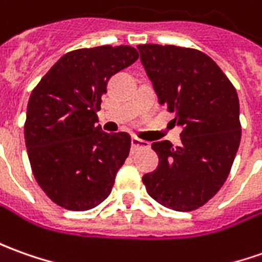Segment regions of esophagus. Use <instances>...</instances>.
<instances>
[{
  "label": "esophagus",
  "mask_w": 262,
  "mask_h": 262,
  "mask_svg": "<svg viewBox=\"0 0 262 262\" xmlns=\"http://www.w3.org/2000/svg\"><path fill=\"white\" fill-rule=\"evenodd\" d=\"M142 147H149V143L139 138H132V150H138Z\"/></svg>",
  "instance_id": "1"
}]
</instances>
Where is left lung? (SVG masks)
<instances>
[{
  "label": "left lung",
  "mask_w": 262,
  "mask_h": 262,
  "mask_svg": "<svg viewBox=\"0 0 262 262\" xmlns=\"http://www.w3.org/2000/svg\"><path fill=\"white\" fill-rule=\"evenodd\" d=\"M159 103L182 126V145L154 142L159 156L143 176L161 205L189 212L205 205L227 181L241 142L239 100L234 84L205 53L161 44L138 46Z\"/></svg>",
  "instance_id": "left-lung-1"
}]
</instances>
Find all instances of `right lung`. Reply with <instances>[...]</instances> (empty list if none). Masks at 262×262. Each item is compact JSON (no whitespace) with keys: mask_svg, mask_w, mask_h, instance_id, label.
<instances>
[{"mask_svg":"<svg viewBox=\"0 0 262 262\" xmlns=\"http://www.w3.org/2000/svg\"><path fill=\"white\" fill-rule=\"evenodd\" d=\"M139 58L130 46H99L64 54L34 87L24 139L37 183L54 204L89 211L107 198L130 152L126 132L97 126L108 79Z\"/></svg>","mask_w":262,"mask_h":262,"instance_id":"1","label":"right lung"}]
</instances>
